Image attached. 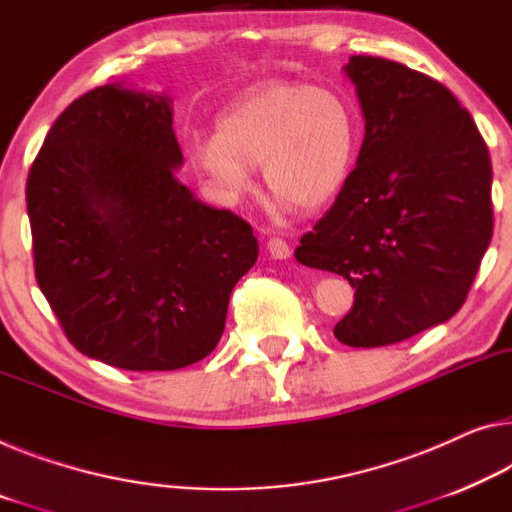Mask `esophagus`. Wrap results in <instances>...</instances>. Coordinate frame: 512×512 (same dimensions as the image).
<instances>
[{
	"instance_id": "1",
	"label": "esophagus",
	"mask_w": 512,
	"mask_h": 512,
	"mask_svg": "<svg viewBox=\"0 0 512 512\" xmlns=\"http://www.w3.org/2000/svg\"><path fill=\"white\" fill-rule=\"evenodd\" d=\"M267 251H270L272 258H279V261H286V258L290 256L288 242L281 240V238H270V240H267Z\"/></svg>"
}]
</instances>
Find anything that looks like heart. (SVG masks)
I'll return each mask as SVG.
<instances>
[{
    "label": "heart",
    "instance_id": "1",
    "mask_svg": "<svg viewBox=\"0 0 512 512\" xmlns=\"http://www.w3.org/2000/svg\"><path fill=\"white\" fill-rule=\"evenodd\" d=\"M355 114L341 93L295 80L251 86L217 114V135L187 139L192 167L217 199L254 190V167L277 199L302 212L341 192L355 157Z\"/></svg>",
    "mask_w": 512,
    "mask_h": 512
}]
</instances>
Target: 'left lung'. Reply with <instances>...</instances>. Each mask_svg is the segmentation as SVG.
Listing matches in <instances>:
<instances>
[{"label":"left lung","mask_w":512,"mask_h":512,"mask_svg":"<svg viewBox=\"0 0 512 512\" xmlns=\"http://www.w3.org/2000/svg\"><path fill=\"white\" fill-rule=\"evenodd\" d=\"M366 119L357 167L295 258L336 272L355 304L334 336L350 348L405 341L465 304L492 240V164L458 98L380 57H350Z\"/></svg>","instance_id":"left-lung-1"}]
</instances>
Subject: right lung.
Instances as JSON below:
<instances>
[{
    "label": "right lung",
    "instance_id": "right-lung-1",
    "mask_svg": "<svg viewBox=\"0 0 512 512\" xmlns=\"http://www.w3.org/2000/svg\"><path fill=\"white\" fill-rule=\"evenodd\" d=\"M171 100L121 84L70 102L27 176L34 270L68 341L123 371L208 357L258 258L254 229L201 203Z\"/></svg>",
    "mask_w": 512,
    "mask_h": 512
}]
</instances>
